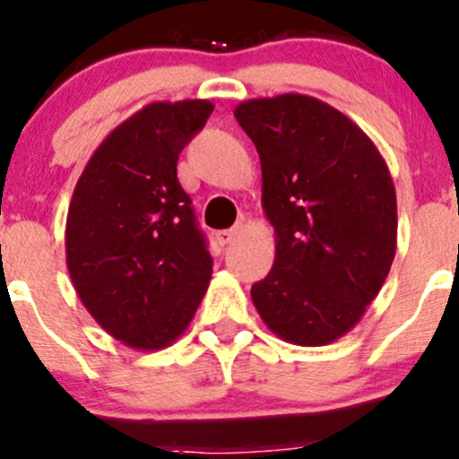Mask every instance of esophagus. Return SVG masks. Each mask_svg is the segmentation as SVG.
Here are the masks:
<instances>
[{
	"instance_id": "34e87169",
	"label": "esophagus",
	"mask_w": 459,
	"mask_h": 459,
	"mask_svg": "<svg viewBox=\"0 0 459 459\" xmlns=\"http://www.w3.org/2000/svg\"><path fill=\"white\" fill-rule=\"evenodd\" d=\"M238 235H239V226H233V229L217 230L215 238H217V242H220L221 247H224V244H230V242H233V239L238 238Z\"/></svg>"
}]
</instances>
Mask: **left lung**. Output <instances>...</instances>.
I'll return each mask as SVG.
<instances>
[{"instance_id": "1", "label": "left lung", "mask_w": 459, "mask_h": 459, "mask_svg": "<svg viewBox=\"0 0 459 459\" xmlns=\"http://www.w3.org/2000/svg\"><path fill=\"white\" fill-rule=\"evenodd\" d=\"M262 161V206L275 262L253 284L266 326L299 346L349 333L382 289L397 244L391 173L367 133L308 95L235 108Z\"/></svg>"}]
</instances>
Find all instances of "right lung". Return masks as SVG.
I'll return each instance as SVG.
<instances>
[{
	"instance_id": "obj_1",
	"label": "right lung",
	"mask_w": 459,
	"mask_h": 459,
	"mask_svg": "<svg viewBox=\"0 0 459 459\" xmlns=\"http://www.w3.org/2000/svg\"><path fill=\"white\" fill-rule=\"evenodd\" d=\"M206 100L155 101L119 124L88 160L68 206L66 264L86 311L140 351L173 344L212 273L206 235L178 179Z\"/></svg>"
}]
</instances>
